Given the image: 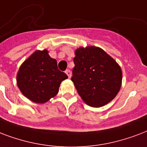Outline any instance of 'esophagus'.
<instances>
[{
	"label": "esophagus",
	"instance_id": "1",
	"mask_svg": "<svg viewBox=\"0 0 147 147\" xmlns=\"http://www.w3.org/2000/svg\"><path fill=\"white\" fill-rule=\"evenodd\" d=\"M65 73H66V74H67V75L69 78H70V77H71V71H70V70H67L65 71Z\"/></svg>",
	"mask_w": 147,
	"mask_h": 147
}]
</instances>
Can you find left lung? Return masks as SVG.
I'll return each mask as SVG.
<instances>
[{"mask_svg": "<svg viewBox=\"0 0 147 147\" xmlns=\"http://www.w3.org/2000/svg\"><path fill=\"white\" fill-rule=\"evenodd\" d=\"M71 80L84 102L93 107L107 104L122 84V70L113 58L97 47L75 51Z\"/></svg>", "mask_w": 147, "mask_h": 147, "instance_id": "obj_1", "label": "left lung"}]
</instances>
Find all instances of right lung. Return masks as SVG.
Returning a JSON list of instances; mask_svg holds the SVG:
<instances>
[{
  "instance_id": "1",
  "label": "right lung",
  "mask_w": 147,
  "mask_h": 147,
  "mask_svg": "<svg viewBox=\"0 0 147 147\" xmlns=\"http://www.w3.org/2000/svg\"><path fill=\"white\" fill-rule=\"evenodd\" d=\"M67 77L59 70L57 62L49 56L48 51H36L19 68L17 84L27 99L44 103L57 94L61 82Z\"/></svg>"
}]
</instances>
